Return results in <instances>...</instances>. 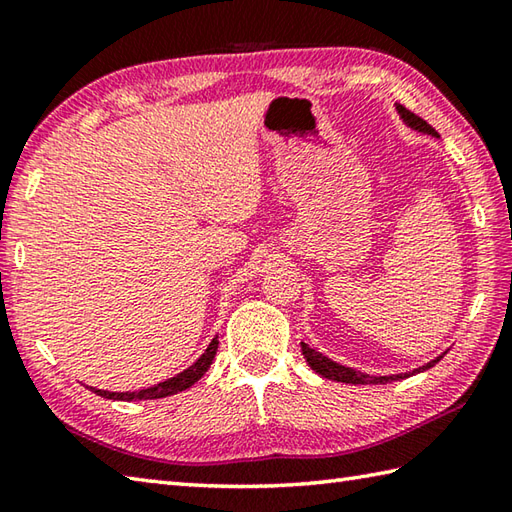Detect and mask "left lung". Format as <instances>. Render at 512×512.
I'll use <instances>...</instances> for the list:
<instances>
[{"mask_svg":"<svg viewBox=\"0 0 512 512\" xmlns=\"http://www.w3.org/2000/svg\"><path fill=\"white\" fill-rule=\"evenodd\" d=\"M397 110H399V113H402L404 122H406L410 128L422 130V133H428V135H435V137H437V130H435L433 126H430V124L426 122V119H422V117L415 115V113H410V110H408V108H404L402 104L397 106ZM302 353H304L306 362L310 364V368L315 370V373H319L322 377H328V379H335V382H346V384H388V382H397V379H404V377H410V375H415V373H422V370L433 368V366L439 362V359H442V357H437V359H433V362H430V364H426V366H422V368L413 370V373H406V375L375 377V375H364V373H359V370H353V368L339 366V364H335V362H333V359L324 357L322 353H317V350L308 348L306 344H302Z\"/></svg>","mask_w":512,"mask_h":512,"instance_id":"1","label":"left lung"}]
</instances>
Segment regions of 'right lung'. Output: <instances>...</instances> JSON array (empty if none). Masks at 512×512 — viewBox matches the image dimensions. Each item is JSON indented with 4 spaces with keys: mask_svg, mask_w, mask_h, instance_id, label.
Instances as JSON below:
<instances>
[{
    "mask_svg": "<svg viewBox=\"0 0 512 512\" xmlns=\"http://www.w3.org/2000/svg\"><path fill=\"white\" fill-rule=\"evenodd\" d=\"M217 346H219V339L215 337L210 346L206 348V353L197 359V362L186 368L184 373H179L173 379H166V382L157 384V386H150L144 390H135V393H110V390H97V388H90L93 393H97L99 397H106V399H119V402H137V399H159V397H168V395H175V393H182V390L190 388L195 382L202 379V375L208 370V366L213 364L215 353H217Z\"/></svg>",
    "mask_w": 512,
    "mask_h": 512,
    "instance_id": "add662e5",
    "label": "right lung"
}]
</instances>
